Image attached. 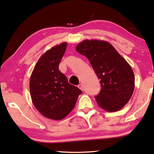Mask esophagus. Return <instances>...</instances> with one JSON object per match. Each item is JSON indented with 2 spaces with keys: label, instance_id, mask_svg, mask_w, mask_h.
<instances>
[{
  "label": "esophagus",
  "instance_id": "34e87169",
  "mask_svg": "<svg viewBox=\"0 0 154 154\" xmlns=\"http://www.w3.org/2000/svg\"><path fill=\"white\" fill-rule=\"evenodd\" d=\"M78 88H79L81 90H82V91H83V85H82V83H80V84H79V85H78Z\"/></svg>",
  "mask_w": 154,
  "mask_h": 154
}]
</instances>
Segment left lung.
Masks as SVG:
<instances>
[{
	"mask_svg": "<svg viewBox=\"0 0 154 154\" xmlns=\"http://www.w3.org/2000/svg\"><path fill=\"white\" fill-rule=\"evenodd\" d=\"M75 49L88 59L100 80V93L95 96L98 106L109 112L120 110L134 89V75L130 64L107 41L84 40Z\"/></svg>",
	"mask_w": 154,
	"mask_h": 154,
	"instance_id": "8db88e82",
	"label": "left lung"
}]
</instances>
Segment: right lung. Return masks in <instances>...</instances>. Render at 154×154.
I'll return each mask as SVG.
<instances>
[{
    "label": "right lung",
    "instance_id": "right-lung-1",
    "mask_svg": "<svg viewBox=\"0 0 154 154\" xmlns=\"http://www.w3.org/2000/svg\"><path fill=\"white\" fill-rule=\"evenodd\" d=\"M64 42L45 51L36 62L30 79L32 102L40 113L54 120L64 119L76 104L82 90L68 82L58 66L66 51Z\"/></svg>",
    "mask_w": 154,
    "mask_h": 154
}]
</instances>
